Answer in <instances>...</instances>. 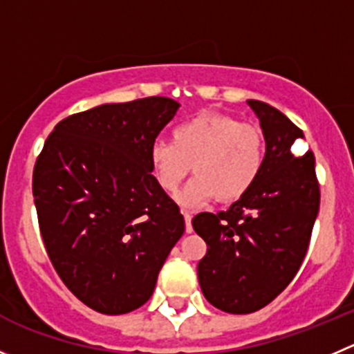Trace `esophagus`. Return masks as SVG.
<instances>
[{"label": "esophagus", "mask_w": 354, "mask_h": 354, "mask_svg": "<svg viewBox=\"0 0 354 354\" xmlns=\"http://www.w3.org/2000/svg\"><path fill=\"white\" fill-rule=\"evenodd\" d=\"M191 218L193 215L189 212H184V221H186V233H193V225H191Z\"/></svg>", "instance_id": "34e87169"}]
</instances>
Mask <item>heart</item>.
<instances>
[{"label": "heart", "instance_id": "obj_1", "mask_svg": "<svg viewBox=\"0 0 354 354\" xmlns=\"http://www.w3.org/2000/svg\"><path fill=\"white\" fill-rule=\"evenodd\" d=\"M266 160V139L259 124L224 113H200L171 132V142L158 140L149 165L158 186L168 194L179 189L193 167V179L177 194L184 208H198L217 198L233 203L257 183Z\"/></svg>", "mask_w": 354, "mask_h": 354}]
</instances>
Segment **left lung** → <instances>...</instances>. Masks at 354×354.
<instances>
[{
    "instance_id": "left-lung-1",
    "label": "left lung",
    "mask_w": 354,
    "mask_h": 354,
    "mask_svg": "<svg viewBox=\"0 0 354 354\" xmlns=\"http://www.w3.org/2000/svg\"><path fill=\"white\" fill-rule=\"evenodd\" d=\"M247 102L266 139L257 183L230 210L193 218L208 247L198 262L201 292L212 306L233 315L259 311L294 280L319 208L315 154L292 153L295 140L304 139L302 130L276 107Z\"/></svg>"
}]
</instances>
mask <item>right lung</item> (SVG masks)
Instances as JSON below:
<instances>
[{"label":"right lung","instance_id":"right-lung-1","mask_svg":"<svg viewBox=\"0 0 354 354\" xmlns=\"http://www.w3.org/2000/svg\"><path fill=\"white\" fill-rule=\"evenodd\" d=\"M180 104H102L57 123L32 171L39 231L57 274L83 304L124 315L149 301L184 234L151 174L149 149Z\"/></svg>","mask_w":354,"mask_h":354}]
</instances>
